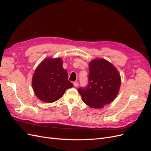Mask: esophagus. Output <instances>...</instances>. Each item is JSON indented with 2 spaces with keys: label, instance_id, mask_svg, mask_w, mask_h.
Returning <instances> with one entry per match:
<instances>
[{
  "label": "esophagus",
  "instance_id": "34e87169",
  "mask_svg": "<svg viewBox=\"0 0 151 151\" xmlns=\"http://www.w3.org/2000/svg\"><path fill=\"white\" fill-rule=\"evenodd\" d=\"M74 86H75V87H77L78 86V85H79V83H78V82H77V81H75V82H74Z\"/></svg>",
  "mask_w": 151,
  "mask_h": 151
}]
</instances>
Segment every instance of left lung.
<instances>
[{"mask_svg": "<svg viewBox=\"0 0 151 151\" xmlns=\"http://www.w3.org/2000/svg\"><path fill=\"white\" fill-rule=\"evenodd\" d=\"M120 84V76L116 68L104 59H96L89 63L88 85L81 87L78 91L87 105L101 108L116 98Z\"/></svg>", "mask_w": 151, "mask_h": 151, "instance_id": "left-lung-1", "label": "left lung"}]
</instances>
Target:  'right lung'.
Wrapping results in <instances>:
<instances>
[{
	"label": "right lung",
	"mask_w": 151,
	"mask_h": 151,
	"mask_svg": "<svg viewBox=\"0 0 151 151\" xmlns=\"http://www.w3.org/2000/svg\"><path fill=\"white\" fill-rule=\"evenodd\" d=\"M60 58H46L35 70L32 79L34 92L41 101L53 103L63 96L66 89L73 86L68 73L62 67Z\"/></svg>",
	"instance_id": "obj_1"
}]
</instances>
